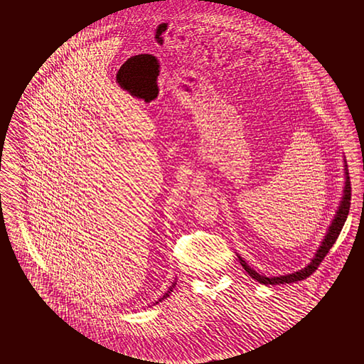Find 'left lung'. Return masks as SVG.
I'll return each mask as SVG.
<instances>
[{
  "label": "left lung",
  "instance_id": "1",
  "mask_svg": "<svg viewBox=\"0 0 364 364\" xmlns=\"http://www.w3.org/2000/svg\"><path fill=\"white\" fill-rule=\"evenodd\" d=\"M346 171H347V169H346ZM346 175H347V176H346L344 196H343L341 207H339V210L336 212V216H335V219H333L332 224H331L330 230L327 232V235H326L324 240L321 242V245H320L318 252L315 255V257L312 259V262H311L306 268L300 269L299 272H295V274L279 276V277H267V276L259 275L255 269H252L250 265L247 264V263L242 260L240 256H237L239 260H240V264H242V268L248 272V275L251 276V277H254L255 280H257L259 283L265 284V286H267V284L275 286V284L295 283V282H299V280L307 279L309 276L312 275V274L318 269L320 263L323 262V259L327 256L328 251L332 248V245L336 242L339 233L342 231L343 225H344V223H346V219H347V215H348V212H350V204H351V203H350V200H351V181H350V176H348L347 172H346Z\"/></svg>",
  "mask_w": 364,
  "mask_h": 364
}]
</instances>
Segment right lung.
Masks as SVG:
<instances>
[{
    "mask_svg": "<svg viewBox=\"0 0 364 364\" xmlns=\"http://www.w3.org/2000/svg\"><path fill=\"white\" fill-rule=\"evenodd\" d=\"M173 287H175V284H173V286H172V287H171V288H169V291H166V295H164V296H163V298H160V299H159V300H157V301H156V304H157V303H159V301H163V300H164V299L168 298V296H169V294H171V292H172V288H173Z\"/></svg>",
    "mask_w": 364,
    "mask_h": 364,
    "instance_id": "right-lung-1",
    "label": "right lung"
}]
</instances>
